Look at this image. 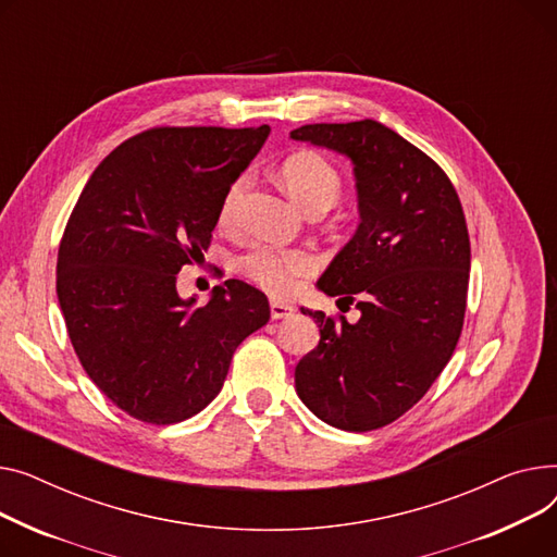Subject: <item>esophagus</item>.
I'll list each match as a JSON object with an SVG mask.
<instances>
[{
    "mask_svg": "<svg viewBox=\"0 0 557 557\" xmlns=\"http://www.w3.org/2000/svg\"><path fill=\"white\" fill-rule=\"evenodd\" d=\"M270 312H272V319H287V317L294 314V306L285 304V301L272 299L270 301Z\"/></svg>",
    "mask_w": 557,
    "mask_h": 557,
    "instance_id": "obj_1",
    "label": "esophagus"
}]
</instances>
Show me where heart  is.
I'll return each instance as SVG.
<instances>
[{
  "mask_svg": "<svg viewBox=\"0 0 557 557\" xmlns=\"http://www.w3.org/2000/svg\"><path fill=\"white\" fill-rule=\"evenodd\" d=\"M283 184L292 195L294 202H299L304 209L312 205L331 207L342 190V177L333 163L317 154V152H297L283 163ZM249 186V177L240 175L232 186H228L222 207L220 222L232 226L236 222L245 190ZM317 256L301 247H276V245H256L240 260L243 272L265 287L272 294H289L299 285L301 278L310 276L317 270Z\"/></svg>",
  "mask_w": 557,
  "mask_h": 557,
  "instance_id": "obj_1",
  "label": "heart"
}]
</instances>
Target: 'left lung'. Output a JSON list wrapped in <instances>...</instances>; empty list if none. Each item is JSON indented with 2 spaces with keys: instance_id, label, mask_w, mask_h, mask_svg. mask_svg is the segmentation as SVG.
<instances>
[{
  "instance_id": "8db88e82",
  "label": "left lung",
  "mask_w": 557,
  "mask_h": 557,
  "mask_svg": "<svg viewBox=\"0 0 557 557\" xmlns=\"http://www.w3.org/2000/svg\"><path fill=\"white\" fill-rule=\"evenodd\" d=\"M294 141L352 161L359 224L317 281L352 304L359 321L301 308L319 344L294 369L304 405L344 432H371L409 411L461 337L468 281V224L434 159L373 121L312 123Z\"/></svg>"
}]
</instances>
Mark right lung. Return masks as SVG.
<instances>
[{
  "label": "right lung",
  "mask_w": 557,
  "mask_h": 557,
  "mask_svg": "<svg viewBox=\"0 0 557 557\" xmlns=\"http://www.w3.org/2000/svg\"><path fill=\"white\" fill-rule=\"evenodd\" d=\"M260 127H152L85 184L58 249L55 292L89 380L127 416L173 424L218 394L240 342L270 321L260 289L228 278L182 299L224 195L263 148Z\"/></svg>",
  "instance_id": "1"
}]
</instances>
